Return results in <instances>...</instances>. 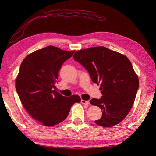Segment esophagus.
<instances>
[{"instance_id":"esophagus-1","label":"esophagus","mask_w":156,"mask_h":156,"mask_svg":"<svg viewBox=\"0 0 156 156\" xmlns=\"http://www.w3.org/2000/svg\"><path fill=\"white\" fill-rule=\"evenodd\" d=\"M81 102H82V104H84V105H88L90 104V102H89V101H84V100H81Z\"/></svg>"}]
</instances>
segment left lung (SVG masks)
<instances>
[{
	"label": "left lung",
	"instance_id": "8db88e82",
	"mask_svg": "<svg viewBox=\"0 0 156 156\" xmlns=\"http://www.w3.org/2000/svg\"><path fill=\"white\" fill-rule=\"evenodd\" d=\"M73 57L88 72L92 81L101 87V98L90 101L102 111L96 123L106 127L119 124L130 111L139 88L130 60L102 46L79 50Z\"/></svg>",
	"mask_w": 156,
	"mask_h": 156
}]
</instances>
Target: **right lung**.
<instances>
[{
	"label": "right lung",
	"instance_id": "1",
	"mask_svg": "<svg viewBox=\"0 0 156 156\" xmlns=\"http://www.w3.org/2000/svg\"><path fill=\"white\" fill-rule=\"evenodd\" d=\"M74 51L47 46L31 53L22 62L16 79V90L23 107L39 123L54 126L64 121L78 95L66 97L54 88L62 64Z\"/></svg>",
	"mask_w": 156,
	"mask_h": 156
}]
</instances>
